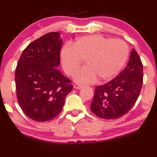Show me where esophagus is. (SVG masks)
Instances as JSON below:
<instances>
[{"label": "esophagus", "mask_w": 157, "mask_h": 157, "mask_svg": "<svg viewBox=\"0 0 157 157\" xmlns=\"http://www.w3.org/2000/svg\"><path fill=\"white\" fill-rule=\"evenodd\" d=\"M84 85H81V84H75L74 85V88H76V89H81V88H84Z\"/></svg>", "instance_id": "esophagus-1"}]
</instances>
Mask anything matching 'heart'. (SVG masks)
Masks as SVG:
<instances>
[{
    "label": "heart",
    "instance_id": "1",
    "mask_svg": "<svg viewBox=\"0 0 157 157\" xmlns=\"http://www.w3.org/2000/svg\"><path fill=\"white\" fill-rule=\"evenodd\" d=\"M129 53L127 43L101 35L79 37L73 43L65 45L61 50V63L69 76L75 75L82 63L86 66L75 75L79 83H90L98 77L101 81L115 76L126 63Z\"/></svg>",
    "mask_w": 157,
    "mask_h": 157
}]
</instances>
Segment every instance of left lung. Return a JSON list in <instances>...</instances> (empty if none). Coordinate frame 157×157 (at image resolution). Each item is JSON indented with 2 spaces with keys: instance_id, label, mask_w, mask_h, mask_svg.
<instances>
[{
  "instance_id": "left-lung-1",
  "label": "left lung",
  "mask_w": 157,
  "mask_h": 157,
  "mask_svg": "<svg viewBox=\"0 0 157 157\" xmlns=\"http://www.w3.org/2000/svg\"><path fill=\"white\" fill-rule=\"evenodd\" d=\"M143 73L140 58L132 49L126 68L113 80L95 88L91 111L104 119H117L126 114L139 97Z\"/></svg>"
}]
</instances>
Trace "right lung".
<instances>
[{"label": "right lung", "mask_w": 157, "mask_h": 157, "mask_svg": "<svg viewBox=\"0 0 157 157\" xmlns=\"http://www.w3.org/2000/svg\"><path fill=\"white\" fill-rule=\"evenodd\" d=\"M52 32L29 43L21 54L15 72L17 98L27 117L38 122L50 121L63 109L72 91L71 80L56 69L63 40Z\"/></svg>", "instance_id": "right-lung-1"}]
</instances>
